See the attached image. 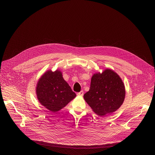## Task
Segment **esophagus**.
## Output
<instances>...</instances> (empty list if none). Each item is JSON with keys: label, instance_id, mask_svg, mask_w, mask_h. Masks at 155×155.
Instances as JSON below:
<instances>
[{"label": "esophagus", "instance_id": "1", "mask_svg": "<svg viewBox=\"0 0 155 155\" xmlns=\"http://www.w3.org/2000/svg\"><path fill=\"white\" fill-rule=\"evenodd\" d=\"M77 95H78V96H83V91H81L80 92H79V93H77Z\"/></svg>", "mask_w": 155, "mask_h": 155}]
</instances>
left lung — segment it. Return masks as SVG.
Returning a JSON list of instances; mask_svg holds the SVG:
<instances>
[{
  "label": "left lung",
  "instance_id": "8db88e82",
  "mask_svg": "<svg viewBox=\"0 0 155 155\" xmlns=\"http://www.w3.org/2000/svg\"><path fill=\"white\" fill-rule=\"evenodd\" d=\"M83 97L96 114L108 115L122 105L125 97L124 85L117 74L107 69L102 74H94L90 90Z\"/></svg>",
  "mask_w": 155,
  "mask_h": 155
}]
</instances>
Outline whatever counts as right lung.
<instances>
[{"mask_svg":"<svg viewBox=\"0 0 155 155\" xmlns=\"http://www.w3.org/2000/svg\"><path fill=\"white\" fill-rule=\"evenodd\" d=\"M36 92L40 104L53 112L59 111L76 96L58 70L48 71L41 76Z\"/></svg>","mask_w":155,"mask_h":155,"instance_id":"right-lung-1","label":"right lung"}]
</instances>
